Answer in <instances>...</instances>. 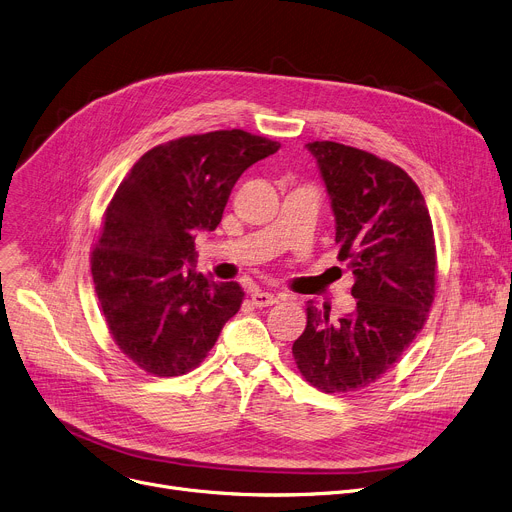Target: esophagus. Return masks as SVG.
Listing matches in <instances>:
<instances>
[{
    "label": "esophagus",
    "instance_id": "1",
    "mask_svg": "<svg viewBox=\"0 0 512 512\" xmlns=\"http://www.w3.org/2000/svg\"><path fill=\"white\" fill-rule=\"evenodd\" d=\"M279 302V295L275 293H268V291H254L252 293V304L256 308H266V306H273Z\"/></svg>",
    "mask_w": 512,
    "mask_h": 512
}]
</instances>
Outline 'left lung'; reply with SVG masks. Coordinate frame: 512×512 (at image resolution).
Instances as JSON below:
<instances>
[{"instance_id": "8db88e82", "label": "left lung", "mask_w": 512, "mask_h": 512, "mask_svg": "<svg viewBox=\"0 0 512 512\" xmlns=\"http://www.w3.org/2000/svg\"><path fill=\"white\" fill-rule=\"evenodd\" d=\"M335 215L339 260L355 283V310L330 320L308 302L293 357L322 393H351L393 368L428 320L436 246L426 200L395 163L339 142H308Z\"/></svg>"}]
</instances>
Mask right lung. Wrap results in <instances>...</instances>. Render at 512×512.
Segmentation results:
<instances>
[{
  "label": "right lung",
  "mask_w": 512,
  "mask_h": 512,
  "mask_svg": "<svg viewBox=\"0 0 512 512\" xmlns=\"http://www.w3.org/2000/svg\"><path fill=\"white\" fill-rule=\"evenodd\" d=\"M279 148L244 130L184 136L150 148L119 184L90 270L115 345L144 372L196 368L242 306L237 283L196 273L194 237L217 229L239 175Z\"/></svg>",
  "instance_id": "obj_1"
}]
</instances>
